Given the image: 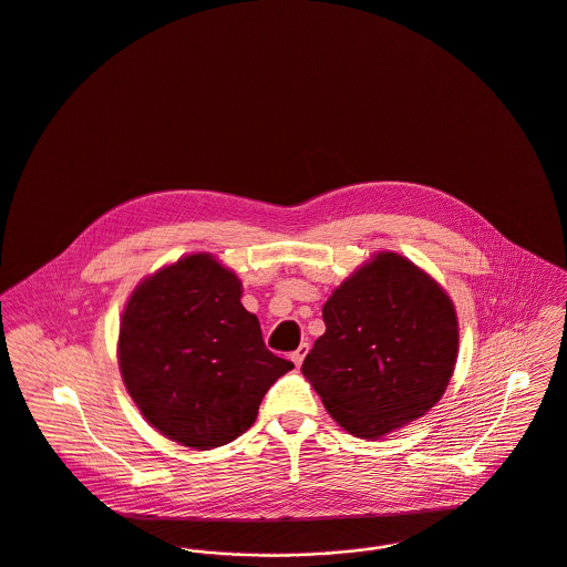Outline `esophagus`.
I'll list each match as a JSON object with an SVG mask.
<instances>
[{"label":"esophagus","instance_id":"esophagus-1","mask_svg":"<svg viewBox=\"0 0 567 567\" xmlns=\"http://www.w3.org/2000/svg\"><path fill=\"white\" fill-rule=\"evenodd\" d=\"M307 350H309V343H301V346L290 354V359H292L297 365H301L302 359H305V354H307Z\"/></svg>","mask_w":567,"mask_h":567}]
</instances>
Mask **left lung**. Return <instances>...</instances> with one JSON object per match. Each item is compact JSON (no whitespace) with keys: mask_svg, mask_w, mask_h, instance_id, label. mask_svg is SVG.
I'll use <instances>...</instances> for the list:
<instances>
[{"mask_svg":"<svg viewBox=\"0 0 567 567\" xmlns=\"http://www.w3.org/2000/svg\"><path fill=\"white\" fill-rule=\"evenodd\" d=\"M327 324L302 361L329 415L359 439L427 413L443 395L457 354L447 295L398 254H378L322 307Z\"/></svg>","mask_w":567,"mask_h":567,"instance_id":"left-lung-1","label":"left lung"}]
</instances>
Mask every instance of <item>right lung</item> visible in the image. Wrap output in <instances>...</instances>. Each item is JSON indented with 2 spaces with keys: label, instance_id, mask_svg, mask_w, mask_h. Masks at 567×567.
Wrapping results in <instances>:
<instances>
[{
  "label": "right lung",
  "instance_id": "right-lung-1",
  "mask_svg": "<svg viewBox=\"0 0 567 567\" xmlns=\"http://www.w3.org/2000/svg\"><path fill=\"white\" fill-rule=\"evenodd\" d=\"M124 384L161 434L213 450L247 432L272 382L295 368L266 348L238 277L208 254L158 270L120 322Z\"/></svg>",
  "mask_w": 567,
  "mask_h": 567
}]
</instances>
